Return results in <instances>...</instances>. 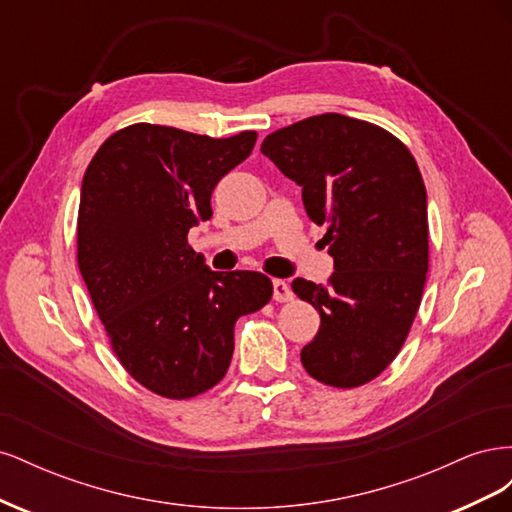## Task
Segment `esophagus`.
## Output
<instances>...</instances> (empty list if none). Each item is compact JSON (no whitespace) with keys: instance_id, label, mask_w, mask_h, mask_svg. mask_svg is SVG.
Instances as JSON below:
<instances>
[{"instance_id":"obj_1","label":"esophagus","mask_w":512,"mask_h":512,"mask_svg":"<svg viewBox=\"0 0 512 512\" xmlns=\"http://www.w3.org/2000/svg\"><path fill=\"white\" fill-rule=\"evenodd\" d=\"M273 299L277 303L292 301V288L284 280H273Z\"/></svg>"}]
</instances>
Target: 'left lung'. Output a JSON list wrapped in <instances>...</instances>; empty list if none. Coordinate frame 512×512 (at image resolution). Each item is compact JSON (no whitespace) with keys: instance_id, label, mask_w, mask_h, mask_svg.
Masks as SVG:
<instances>
[{"instance_id":"8db88e82","label":"left lung","mask_w":512,"mask_h":512,"mask_svg":"<svg viewBox=\"0 0 512 512\" xmlns=\"http://www.w3.org/2000/svg\"><path fill=\"white\" fill-rule=\"evenodd\" d=\"M260 151L303 188L307 218L327 226V286L292 290L320 314L301 350L314 380L356 389L393 363L429 269L427 192L410 149L376 123L324 113L271 132Z\"/></svg>"}]
</instances>
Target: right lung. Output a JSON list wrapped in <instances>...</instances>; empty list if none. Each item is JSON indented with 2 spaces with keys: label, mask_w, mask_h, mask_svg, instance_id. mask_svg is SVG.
Masks as SVG:
<instances>
[{
  "label": "right lung",
  "mask_w": 512,
  "mask_h": 512,
  "mask_svg": "<svg viewBox=\"0 0 512 512\" xmlns=\"http://www.w3.org/2000/svg\"><path fill=\"white\" fill-rule=\"evenodd\" d=\"M256 136L132 123L85 170L76 262L119 363L160 397L213 389L235 350V322L273 297L267 275L215 273L188 245L190 228L211 218L213 188Z\"/></svg>",
  "instance_id": "right-lung-1"
}]
</instances>
